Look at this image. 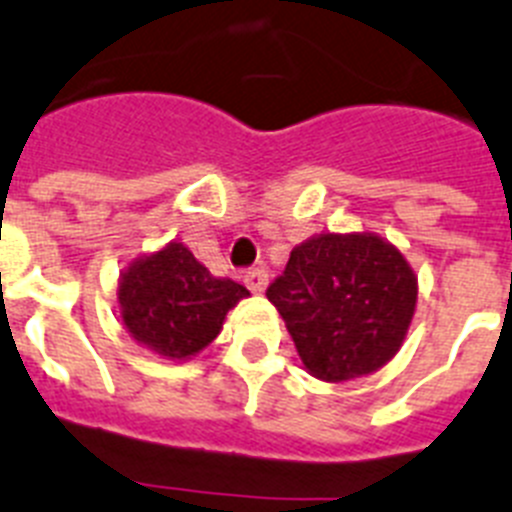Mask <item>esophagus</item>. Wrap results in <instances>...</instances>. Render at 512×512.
<instances>
[{
    "label": "esophagus",
    "instance_id": "obj_1",
    "mask_svg": "<svg viewBox=\"0 0 512 512\" xmlns=\"http://www.w3.org/2000/svg\"><path fill=\"white\" fill-rule=\"evenodd\" d=\"M243 282L248 285V290L261 295V292L266 290V285H269V274H266L264 269H248V272L243 274Z\"/></svg>",
    "mask_w": 512,
    "mask_h": 512
}]
</instances>
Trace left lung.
Here are the masks:
<instances>
[{"label":"left lung","mask_w":512,"mask_h":512,"mask_svg":"<svg viewBox=\"0 0 512 512\" xmlns=\"http://www.w3.org/2000/svg\"><path fill=\"white\" fill-rule=\"evenodd\" d=\"M417 274L375 233H321L292 248L266 298L290 331L305 370L355 381L393 360L412 326Z\"/></svg>","instance_id":"1"}]
</instances>
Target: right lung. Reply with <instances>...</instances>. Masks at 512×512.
Segmentation results:
<instances>
[{
	"label": "right lung",
	"instance_id": "1",
	"mask_svg": "<svg viewBox=\"0 0 512 512\" xmlns=\"http://www.w3.org/2000/svg\"><path fill=\"white\" fill-rule=\"evenodd\" d=\"M248 295L233 279L209 274L178 240L134 259L119 277L121 323L165 360L199 355L222 331L227 310Z\"/></svg>",
	"mask_w": 512,
	"mask_h": 512
}]
</instances>
